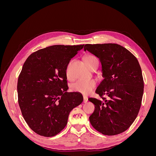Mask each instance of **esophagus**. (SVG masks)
<instances>
[{"instance_id":"esophagus-1","label":"esophagus","mask_w":156,"mask_h":156,"mask_svg":"<svg viewBox=\"0 0 156 156\" xmlns=\"http://www.w3.org/2000/svg\"><path fill=\"white\" fill-rule=\"evenodd\" d=\"M88 101V98L85 96H83V102L87 103Z\"/></svg>"}]
</instances>
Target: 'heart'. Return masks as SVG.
<instances>
[{"label":"heart","instance_id":"heart-1","mask_svg":"<svg viewBox=\"0 0 156 156\" xmlns=\"http://www.w3.org/2000/svg\"><path fill=\"white\" fill-rule=\"evenodd\" d=\"M84 62H85L87 66L90 69L93 66L99 64V60L97 56L93 55H88L84 57ZM70 66V63L68 65L66 74L68 78H69V68ZM96 86V81L94 79H87V80H79V81L74 83L72 85V90L73 92H79L83 94H88Z\"/></svg>","mask_w":156,"mask_h":156}]
</instances>
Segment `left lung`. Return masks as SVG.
<instances>
[{
	"instance_id": "1",
	"label": "left lung",
	"mask_w": 156,
	"mask_h": 156,
	"mask_svg": "<svg viewBox=\"0 0 156 156\" xmlns=\"http://www.w3.org/2000/svg\"><path fill=\"white\" fill-rule=\"evenodd\" d=\"M84 50L100 59L104 77L96 90L101 100L88 98L95 105L90 122L103 135L120 134L133 124L141 106L144 81L139 63L119 44H86Z\"/></svg>"
}]
</instances>
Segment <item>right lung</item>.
Masks as SVG:
<instances>
[{"mask_svg":"<svg viewBox=\"0 0 156 156\" xmlns=\"http://www.w3.org/2000/svg\"><path fill=\"white\" fill-rule=\"evenodd\" d=\"M84 45H55L32 53L23 66L17 81L18 103L30 128L41 136H53L68 123L82 94L68 92L66 71Z\"/></svg>","mask_w":156,"mask_h":156,"instance_id":"right-lung-1","label":"right lung"}]
</instances>
